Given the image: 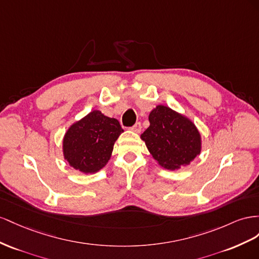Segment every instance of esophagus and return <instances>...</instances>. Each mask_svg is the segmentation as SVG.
<instances>
[{
  "label": "esophagus",
  "instance_id": "34e87169",
  "mask_svg": "<svg viewBox=\"0 0 259 259\" xmlns=\"http://www.w3.org/2000/svg\"><path fill=\"white\" fill-rule=\"evenodd\" d=\"M141 123L140 122H137V123H135V125H132V127L130 128V130L131 131H134V132H137V134H139L140 131H141Z\"/></svg>",
  "mask_w": 259,
  "mask_h": 259
}]
</instances>
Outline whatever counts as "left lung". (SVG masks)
I'll return each mask as SVG.
<instances>
[{"label":"left lung","instance_id":"left-lung-1","mask_svg":"<svg viewBox=\"0 0 259 259\" xmlns=\"http://www.w3.org/2000/svg\"><path fill=\"white\" fill-rule=\"evenodd\" d=\"M150 127L141 135L153 158L168 170L190 165L202 151L195 123L170 107L157 105L149 115Z\"/></svg>","mask_w":259,"mask_h":259}]
</instances>
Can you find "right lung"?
Masks as SVG:
<instances>
[{"instance_id": "add662e5", "label": "right lung", "mask_w": 259, "mask_h": 259, "mask_svg": "<svg viewBox=\"0 0 259 259\" xmlns=\"http://www.w3.org/2000/svg\"><path fill=\"white\" fill-rule=\"evenodd\" d=\"M122 132L119 121L94 109L66 131L64 159L80 172H98L110 159L114 144Z\"/></svg>"}]
</instances>
